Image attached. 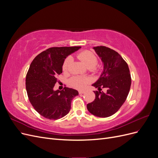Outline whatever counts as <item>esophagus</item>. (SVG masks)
Returning <instances> with one entry per match:
<instances>
[{
    "instance_id": "34e87169",
    "label": "esophagus",
    "mask_w": 158,
    "mask_h": 158,
    "mask_svg": "<svg viewBox=\"0 0 158 158\" xmlns=\"http://www.w3.org/2000/svg\"><path fill=\"white\" fill-rule=\"evenodd\" d=\"M85 92L84 90H80L79 92H78V93H79V94H84Z\"/></svg>"
}]
</instances>
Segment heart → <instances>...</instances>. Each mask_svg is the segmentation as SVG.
I'll return each instance as SVG.
<instances>
[{
	"label": "heart",
	"mask_w": 158,
	"mask_h": 158,
	"mask_svg": "<svg viewBox=\"0 0 158 158\" xmlns=\"http://www.w3.org/2000/svg\"><path fill=\"white\" fill-rule=\"evenodd\" d=\"M78 58L82 60L89 69H92L94 72H98V69L95 67L98 64V59L92 52L89 51H84L80 52L78 55ZM73 62V58L69 56L66 58L63 64V71H68L70 66ZM90 82V79L88 77H82V76H74L70 80V84L74 88L82 89H84L88 84Z\"/></svg>",
	"instance_id": "b5f03b06"
}]
</instances>
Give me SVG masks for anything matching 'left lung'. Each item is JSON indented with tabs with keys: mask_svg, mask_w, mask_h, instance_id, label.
<instances>
[{
	"mask_svg": "<svg viewBox=\"0 0 158 158\" xmlns=\"http://www.w3.org/2000/svg\"><path fill=\"white\" fill-rule=\"evenodd\" d=\"M103 63V71L92 85L98 88L94 91V101L87 105L89 113L99 117L113 115L126 101L130 91L131 77L126 61L117 52L105 46L94 47ZM106 88V93L101 92Z\"/></svg>",
	"mask_w": 158,
	"mask_h": 158,
	"instance_id": "left-lung-1",
	"label": "left lung"
}]
</instances>
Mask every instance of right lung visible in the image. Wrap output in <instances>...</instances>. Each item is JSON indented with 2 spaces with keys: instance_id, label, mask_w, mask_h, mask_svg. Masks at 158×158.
I'll return each mask as SVG.
<instances>
[{
  "instance_id": "right-lung-1",
  "label": "right lung",
  "mask_w": 158,
  "mask_h": 158,
  "mask_svg": "<svg viewBox=\"0 0 158 158\" xmlns=\"http://www.w3.org/2000/svg\"><path fill=\"white\" fill-rule=\"evenodd\" d=\"M81 47H51L41 52L33 60L26 78L28 98L33 108L41 116L56 120L67 114L73 99L78 95L77 90L64 87L54 90L58 82L57 76L63 73L66 56Z\"/></svg>"
}]
</instances>
